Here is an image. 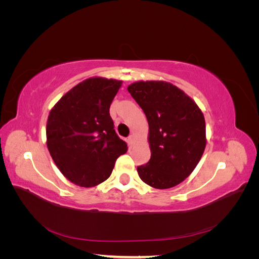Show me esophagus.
<instances>
[{"mask_svg":"<svg viewBox=\"0 0 259 259\" xmlns=\"http://www.w3.org/2000/svg\"><path fill=\"white\" fill-rule=\"evenodd\" d=\"M127 143H128V145H133L135 143V137H134V135H131L128 138H127Z\"/></svg>","mask_w":259,"mask_h":259,"instance_id":"1","label":"esophagus"}]
</instances>
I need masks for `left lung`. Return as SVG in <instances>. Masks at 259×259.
<instances>
[{"label":"left lung","mask_w":259,"mask_h":259,"mask_svg":"<svg viewBox=\"0 0 259 259\" xmlns=\"http://www.w3.org/2000/svg\"><path fill=\"white\" fill-rule=\"evenodd\" d=\"M128 93L149 124L151 158L137 167L140 179L156 189L183 183L202 158L206 146L205 120L194 100L164 81H138Z\"/></svg>","instance_id":"obj_1"}]
</instances>
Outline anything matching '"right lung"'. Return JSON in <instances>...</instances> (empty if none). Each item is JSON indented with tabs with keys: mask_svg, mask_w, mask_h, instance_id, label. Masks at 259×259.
I'll use <instances>...</instances> for the list:
<instances>
[{
	"mask_svg": "<svg viewBox=\"0 0 259 259\" xmlns=\"http://www.w3.org/2000/svg\"><path fill=\"white\" fill-rule=\"evenodd\" d=\"M122 81L90 77L62 96L50 111L46 145L70 182L94 187L111 175L127 145L116 135L109 109Z\"/></svg>",
	"mask_w": 259,
	"mask_h": 259,
	"instance_id": "add662e5",
	"label": "right lung"
}]
</instances>
